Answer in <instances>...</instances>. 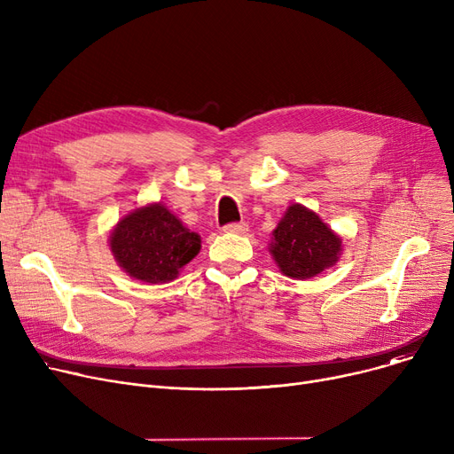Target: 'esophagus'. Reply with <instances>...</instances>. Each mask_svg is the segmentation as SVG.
<instances>
[{"label":"esophagus","mask_w":454,"mask_h":454,"mask_svg":"<svg viewBox=\"0 0 454 454\" xmlns=\"http://www.w3.org/2000/svg\"><path fill=\"white\" fill-rule=\"evenodd\" d=\"M226 233H237V235H243L248 231V224L247 223H233V224H226L224 226Z\"/></svg>","instance_id":"esophagus-1"}]
</instances>
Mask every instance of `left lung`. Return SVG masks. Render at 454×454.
Returning <instances> with one entry per match:
<instances>
[{
	"label": "left lung",
	"instance_id": "obj_1",
	"mask_svg": "<svg viewBox=\"0 0 454 454\" xmlns=\"http://www.w3.org/2000/svg\"><path fill=\"white\" fill-rule=\"evenodd\" d=\"M269 252L283 276L311 279L337 263L342 239L318 213L301 204H291L272 231Z\"/></svg>",
	"mask_w": 454,
	"mask_h": 454
}]
</instances>
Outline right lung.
Instances as JSON below:
<instances>
[{
	"label": "right lung",
	"mask_w": 454,
	"mask_h": 454,
	"mask_svg": "<svg viewBox=\"0 0 454 454\" xmlns=\"http://www.w3.org/2000/svg\"><path fill=\"white\" fill-rule=\"evenodd\" d=\"M110 252L132 279L160 285L178 278L202 248L200 235L182 224L161 202L137 206L110 231Z\"/></svg>",
	"instance_id": "obj_1"
}]
</instances>
